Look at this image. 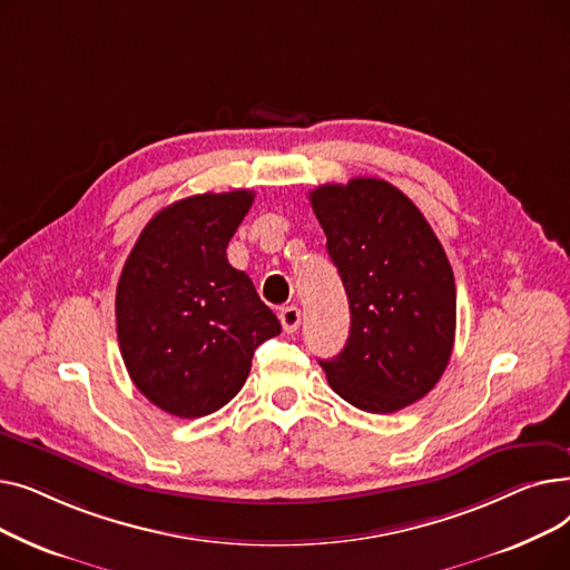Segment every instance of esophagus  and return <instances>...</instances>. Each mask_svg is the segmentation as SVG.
Returning a JSON list of instances; mask_svg holds the SVG:
<instances>
[{"instance_id": "esophagus-1", "label": "esophagus", "mask_w": 570, "mask_h": 570, "mask_svg": "<svg viewBox=\"0 0 570 570\" xmlns=\"http://www.w3.org/2000/svg\"><path fill=\"white\" fill-rule=\"evenodd\" d=\"M279 321H282V327L286 333H295L297 327H301V321H303V314H301V309L297 307H286V309H282V314H279Z\"/></svg>"}]
</instances>
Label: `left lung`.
I'll return each instance as SVG.
<instances>
[{
    "label": "left lung",
    "mask_w": 570,
    "mask_h": 570,
    "mask_svg": "<svg viewBox=\"0 0 570 570\" xmlns=\"http://www.w3.org/2000/svg\"><path fill=\"white\" fill-rule=\"evenodd\" d=\"M348 295L346 346L318 361L333 391L370 413L423 400L451 361L455 277L411 198L376 177L309 194Z\"/></svg>",
    "instance_id": "8db88e82"
}]
</instances>
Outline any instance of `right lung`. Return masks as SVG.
<instances>
[{
	"instance_id": "right-lung-1",
	"label": "right lung",
	"mask_w": 570,
	"mask_h": 570,
	"mask_svg": "<svg viewBox=\"0 0 570 570\" xmlns=\"http://www.w3.org/2000/svg\"><path fill=\"white\" fill-rule=\"evenodd\" d=\"M254 191L198 194L157 213L122 267L117 340L138 391L177 417H200L245 385L258 344L282 323L226 247Z\"/></svg>"
}]
</instances>
